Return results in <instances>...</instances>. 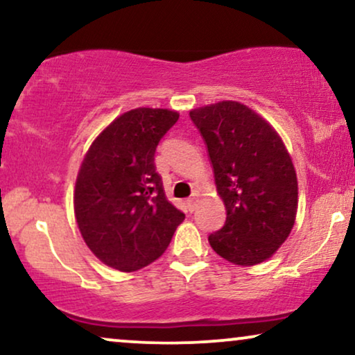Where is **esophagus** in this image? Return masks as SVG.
Returning a JSON list of instances; mask_svg holds the SVG:
<instances>
[{
	"instance_id": "esophagus-1",
	"label": "esophagus",
	"mask_w": 355,
	"mask_h": 355,
	"mask_svg": "<svg viewBox=\"0 0 355 355\" xmlns=\"http://www.w3.org/2000/svg\"><path fill=\"white\" fill-rule=\"evenodd\" d=\"M197 203H198V196H192L191 198H187V202H186V205H187V210L192 213L193 210H196Z\"/></svg>"
}]
</instances>
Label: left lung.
Segmentation results:
<instances>
[{
    "label": "left lung",
    "instance_id": "8db88e82",
    "mask_svg": "<svg viewBox=\"0 0 355 355\" xmlns=\"http://www.w3.org/2000/svg\"><path fill=\"white\" fill-rule=\"evenodd\" d=\"M225 202L226 223L208 236L211 249L234 265L270 259L288 239L297 211V178L276 130L237 101L191 111Z\"/></svg>",
    "mask_w": 355,
    "mask_h": 355
}]
</instances>
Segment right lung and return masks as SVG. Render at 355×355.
<instances>
[{
	"instance_id": "1",
	"label": "right lung",
	"mask_w": 355,
	"mask_h": 355,
	"mask_svg": "<svg viewBox=\"0 0 355 355\" xmlns=\"http://www.w3.org/2000/svg\"><path fill=\"white\" fill-rule=\"evenodd\" d=\"M176 111L137 108L116 118L92 144L77 174L74 213L89 249L105 265L135 271L166 250L186 215L166 200L155 166Z\"/></svg>"
}]
</instances>
